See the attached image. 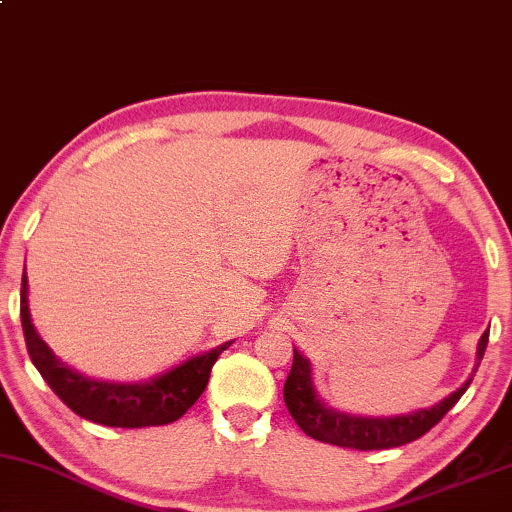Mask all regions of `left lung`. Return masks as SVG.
<instances>
[{"instance_id": "8db88e82", "label": "left lung", "mask_w": 512, "mask_h": 512, "mask_svg": "<svg viewBox=\"0 0 512 512\" xmlns=\"http://www.w3.org/2000/svg\"><path fill=\"white\" fill-rule=\"evenodd\" d=\"M487 338H490V332H485L481 341H478L474 371H471L469 380L460 389L448 393L444 400H439L432 407H423V410H414L410 414L357 416L334 410V407H329L320 398L316 382H313L311 361L297 348H293V368H290L288 380L283 384V400H286L288 412L297 426L309 437L318 439V442L343 448H359V451H377V448L410 444L421 435H426L432 426H437L444 419V414L467 391L471 377H474L478 366H481Z\"/></svg>"}]
</instances>
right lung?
<instances>
[{"label": "right lung", "mask_w": 512, "mask_h": 512, "mask_svg": "<svg viewBox=\"0 0 512 512\" xmlns=\"http://www.w3.org/2000/svg\"><path fill=\"white\" fill-rule=\"evenodd\" d=\"M20 320L29 357L43 380L50 384V389L82 419L112 428L167 426V423L180 419L206 389L217 357L233 343L226 341L141 382L93 380L61 361L50 345L38 336L29 313L27 267L22 274Z\"/></svg>", "instance_id": "obj_1"}]
</instances>
